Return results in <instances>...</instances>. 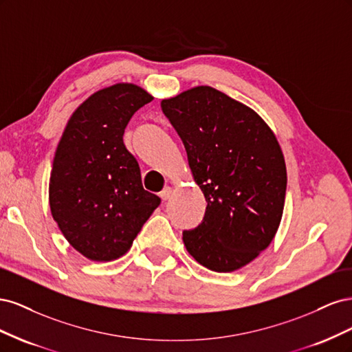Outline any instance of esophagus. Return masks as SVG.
I'll use <instances>...</instances> for the list:
<instances>
[{
    "label": "esophagus",
    "instance_id": "obj_1",
    "mask_svg": "<svg viewBox=\"0 0 352 352\" xmlns=\"http://www.w3.org/2000/svg\"><path fill=\"white\" fill-rule=\"evenodd\" d=\"M172 194H173V189L170 188V186H167V188H164L162 192H160V198H162L163 201H167L170 197H172Z\"/></svg>",
    "mask_w": 352,
    "mask_h": 352
}]
</instances>
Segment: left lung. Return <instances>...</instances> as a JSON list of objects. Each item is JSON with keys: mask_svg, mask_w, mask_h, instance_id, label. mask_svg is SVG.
Here are the masks:
<instances>
[{"mask_svg": "<svg viewBox=\"0 0 352 352\" xmlns=\"http://www.w3.org/2000/svg\"><path fill=\"white\" fill-rule=\"evenodd\" d=\"M162 109L207 201L201 225L184 232L186 251L212 272H235L280 225L287 179L278 138L258 113L206 85L163 100Z\"/></svg>", "mask_w": 352, "mask_h": 352, "instance_id": "8db88e82", "label": "left lung"}]
</instances>
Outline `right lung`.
I'll return each mask as SVG.
<instances>
[{
    "instance_id": "obj_1",
    "label": "right lung",
    "mask_w": 352,
    "mask_h": 352,
    "mask_svg": "<svg viewBox=\"0 0 352 352\" xmlns=\"http://www.w3.org/2000/svg\"><path fill=\"white\" fill-rule=\"evenodd\" d=\"M153 98L135 83L102 88L73 111L60 138L48 188L51 214L88 260L120 258L162 202L144 189L140 164L123 144L131 117Z\"/></svg>"
}]
</instances>
